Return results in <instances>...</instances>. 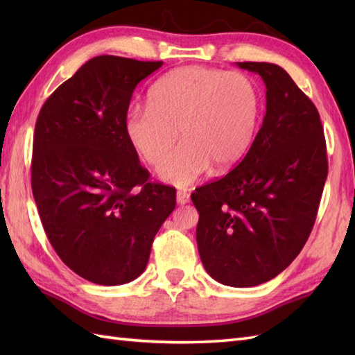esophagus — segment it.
Listing matches in <instances>:
<instances>
[{
    "label": "esophagus",
    "instance_id": "esophagus-1",
    "mask_svg": "<svg viewBox=\"0 0 355 355\" xmlns=\"http://www.w3.org/2000/svg\"><path fill=\"white\" fill-rule=\"evenodd\" d=\"M189 193H186V192H183V191H178L177 192V202L180 206H183V205H186V202H189Z\"/></svg>",
    "mask_w": 355,
    "mask_h": 355
}]
</instances>
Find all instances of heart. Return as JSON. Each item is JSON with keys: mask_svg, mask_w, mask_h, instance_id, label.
<instances>
[{"mask_svg": "<svg viewBox=\"0 0 355 355\" xmlns=\"http://www.w3.org/2000/svg\"><path fill=\"white\" fill-rule=\"evenodd\" d=\"M259 116V89L247 74L187 65L157 82L148 108L128 111L123 130L148 164L163 163V182L187 187L210 168H235L253 145ZM178 130L185 143L168 157Z\"/></svg>", "mask_w": 355, "mask_h": 355, "instance_id": "obj_1", "label": "heart"}]
</instances>
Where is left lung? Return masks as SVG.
<instances>
[{"mask_svg": "<svg viewBox=\"0 0 355 355\" xmlns=\"http://www.w3.org/2000/svg\"><path fill=\"white\" fill-rule=\"evenodd\" d=\"M266 84V116L247 155L218 182L195 189L202 266L229 286H254L302 250L328 175L320 116L282 67L236 62Z\"/></svg>", "mask_w": 355, "mask_h": 355, "instance_id": "8db88e82", "label": "left lung"}]
</instances>
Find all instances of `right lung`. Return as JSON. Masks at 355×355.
<instances>
[{
  "label": "right lung",
  "mask_w": 355,
  "mask_h": 355,
  "mask_svg": "<svg viewBox=\"0 0 355 355\" xmlns=\"http://www.w3.org/2000/svg\"><path fill=\"white\" fill-rule=\"evenodd\" d=\"M162 65L96 56L36 120L32 191L42 227L65 266L93 284L139 277L175 209V189L148 182L123 130L135 87Z\"/></svg>",
  "instance_id": "obj_1"
}]
</instances>
